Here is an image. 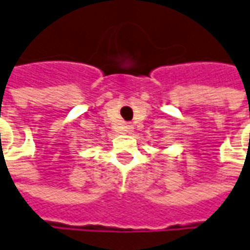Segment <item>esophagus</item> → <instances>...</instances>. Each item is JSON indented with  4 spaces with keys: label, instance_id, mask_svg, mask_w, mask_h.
Listing matches in <instances>:
<instances>
[{
    "label": "esophagus",
    "instance_id": "1",
    "mask_svg": "<svg viewBox=\"0 0 250 250\" xmlns=\"http://www.w3.org/2000/svg\"><path fill=\"white\" fill-rule=\"evenodd\" d=\"M132 129H133L132 125H126V130H128V132H132Z\"/></svg>",
    "mask_w": 250,
    "mask_h": 250
}]
</instances>
